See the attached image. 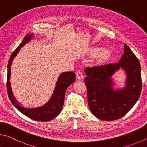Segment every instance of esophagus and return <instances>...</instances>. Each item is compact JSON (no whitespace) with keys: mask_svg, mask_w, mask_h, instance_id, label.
<instances>
[{"mask_svg":"<svg viewBox=\"0 0 147 147\" xmlns=\"http://www.w3.org/2000/svg\"><path fill=\"white\" fill-rule=\"evenodd\" d=\"M76 78L78 80H81L83 78V75L81 71H78L76 72Z\"/></svg>","mask_w":147,"mask_h":147,"instance_id":"esophagus-1","label":"esophagus"}]
</instances>
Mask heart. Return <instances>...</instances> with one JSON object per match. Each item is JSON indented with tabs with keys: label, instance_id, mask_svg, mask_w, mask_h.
Here are the masks:
<instances>
[{
	"label": "heart",
	"instance_id": "1",
	"mask_svg": "<svg viewBox=\"0 0 147 147\" xmlns=\"http://www.w3.org/2000/svg\"><path fill=\"white\" fill-rule=\"evenodd\" d=\"M92 52L96 54V60L99 63L106 62L110 57V51L107 49L95 48L92 51Z\"/></svg>",
	"mask_w": 147,
	"mask_h": 147
}]
</instances>
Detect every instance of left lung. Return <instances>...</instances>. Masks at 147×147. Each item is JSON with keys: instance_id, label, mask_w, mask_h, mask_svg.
<instances>
[{"instance_id": "8db88e82", "label": "left lung", "mask_w": 147, "mask_h": 147, "mask_svg": "<svg viewBox=\"0 0 147 147\" xmlns=\"http://www.w3.org/2000/svg\"><path fill=\"white\" fill-rule=\"evenodd\" d=\"M121 69L126 76L125 86L115 84L114 74ZM84 83L90 110L101 120L118 119L127 114L140 98L142 81L138 59L125 44L124 53L118 63L88 67Z\"/></svg>"}]
</instances>
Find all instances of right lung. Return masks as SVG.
Returning <instances> with one entry per match:
<instances>
[{
	"mask_svg": "<svg viewBox=\"0 0 147 147\" xmlns=\"http://www.w3.org/2000/svg\"><path fill=\"white\" fill-rule=\"evenodd\" d=\"M34 34H27L23 38L21 43L16 48L10 57L7 64V91L9 99L13 105L26 116L30 119L39 121H48L53 119L60 114L64 101V96L68 87L74 83L76 80V74L73 71H64L59 76L57 80L55 88L50 99L42 106L37 107H25L24 105L15 99L13 94L10 78H11V64L14 58L19 52L20 48L26 45L32 39Z\"/></svg>",
	"mask_w": 147,
	"mask_h": 147,
	"instance_id": "1",
	"label": "right lung"
}]
</instances>
